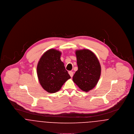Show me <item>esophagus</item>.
<instances>
[{
	"instance_id": "34e87169",
	"label": "esophagus",
	"mask_w": 134,
	"mask_h": 134,
	"mask_svg": "<svg viewBox=\"0 0 134 134\" xmlns=\"http://www.w3.org/2000/svg\"><path fill=\"white\" fill-rule=\"evenodd\" d=\"M68 73H69L70 76L71 77H72L73 76V72L72 71H69Z\"/></svg>"
}]
</instances>
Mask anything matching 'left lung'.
I'll return each instance as SVG.
<instances>
[{"label":"left lung","instance_id":"8db88e82","mask_svg":"<svg viewBox=\"0 0 134 134\" xmlns=\"http://www.w3.org/2000/svg\"><path fill=\"white\" fill-rule=\"evenodd\" d=\"M78 70L73 81L83 91L88 92L97 84L101 74V66L96 55L88 49L76 50Z\"/></svg>","mask_w":134,"mask_h":134}]
</instances>
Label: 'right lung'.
Wrapping results in <instances>:
<instances>
[{
  "label": "right lung",
  "instance_id": "add662e5",
  "mask_svg": "<svg viewBox=\"0 0 134 134\" xmlns=\"http://www.w3.org/2000/svg\"><path fill=\"white\" fill-rule=\"evenodd\" d=\"M61 55V52L50 49L42 55L37 65L39 82L49 93L57 92L71 78L60 59Z\"/></svg>",
  "mask_w": 134,
  "mask_h": 134
}]
</instances>
